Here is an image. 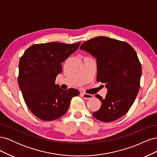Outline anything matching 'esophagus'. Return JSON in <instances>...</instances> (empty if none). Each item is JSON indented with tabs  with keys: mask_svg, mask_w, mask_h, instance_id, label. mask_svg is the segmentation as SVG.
Masks as SVG:
<instances>
[{
	"mask_svg": "<svg viewBox=\"0 0 157 157\" xmlns=\"http://www.w3.org/2000/svg\"><path fill=\"white\" fill-rule=\"evenodd\" d=\"M82 96L83 97L84 99H92L93 96L92 94H86V93H82Z\"/></svg>",
	"mask_w": 157,
	"mask_h": 157,
	"instance_id": "esophagus-1",
	"label": "esophagus"
}]
</instances>
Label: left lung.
Here are the masks:
<instances>
[{
    "label": "left lung",
    "mask_w": 157,
    "mask_h": 157,
    "mask_svg": "<svg viewBox=\"0 0 157 157\" xmlns=\"http://www.w3.org/2000/svg\"><path fill=\"white\" fill-rule=\"evenodd\" d=\"M97 61V81L105 84V98L96 94L102 105L93 116L99 121L110 122L128 111L138 93L142 73L136 51L126 42L98 36L80 47Z\"/></svg>",
    "instance_id": "obj_1"
}]
</instances>
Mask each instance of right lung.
Masks as SVG:
<instances>
[{"instance_id": "add662e5", "label": "right lung", "mask_w": 157, "mask_h": 157, "mask_svg": "<svg viewBox=\"0 0 157 157\" xmlns=\"http://www.w3.org/2000/svg\"><path fill=\"white\" fill-rule=\"evenodd\" d=\"M80 44V42L73 44L56 42L33 44L20 58L19 87L27 106L40 119L51 121L62 117L71 99L79 94L74 88L61 89L55 80L62 71L61 63Z\"/></svg>"}]
</instances>
